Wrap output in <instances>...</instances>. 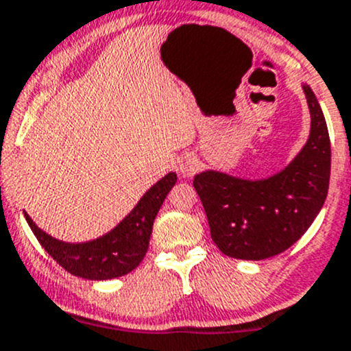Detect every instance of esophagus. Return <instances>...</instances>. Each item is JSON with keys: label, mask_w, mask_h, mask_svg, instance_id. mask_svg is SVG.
Returning <instances> with one entry per match:
<instances>
[{"label": "esophagus", "mask_w": 351, "mask_h": 351, "mask_svg": "<svg viewBox=\"0 0 351 351\" xmlns=\"http://www.w3.org/2000/svg\"><path fill=\"white\" fill-rule=\"evenodd\" d=\"M179 171H180V174H182V176L194 174V172L197 171V162L194 160V158H191V157L182 158V160H180V164H179Z\"/></svg>", "instance_id": "esophagus-1"}]
</instances>
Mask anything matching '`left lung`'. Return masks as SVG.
Returning <instances> with one entry per match:
<instances>
[{"label":"left lung","mask_w":351,"mask_h":351,"mask_svg":"<svg viewBox=\"0 0 351 351\" xmlns=\"http://www.w3.org/2000/svg\"><path fill=\"white\" fill-rule=\"evenodd\" d=\"M304 93L311 109V136L285 171L263 180L213 171L194 177L211 239L230 258L259 261L287 251L307 232L324 204L331 143L311 86L304 85Z\"/></svg>","instance_id":"1"}]
</instances>
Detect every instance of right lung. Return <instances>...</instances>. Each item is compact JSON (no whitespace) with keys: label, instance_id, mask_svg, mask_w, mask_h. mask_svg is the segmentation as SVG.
<instances>
[{"label":"right lung","instance_id":"add662e5","mask_svg":"<svg viewBox=\"0 0 351 351\" xmlns=\"http://www.w3.org/2000/svg\"><path fill=\"white\" fill-rule=\"evenodd\" d=\"M176 180L174 172L162 177L114 230L92 242H61L40 230L27 213L25 220L47 254L68 273L86 280L119 278L143 261L155 217Z\"/></svg>","mask_w":351,"mask_h":351}]
</instances>
